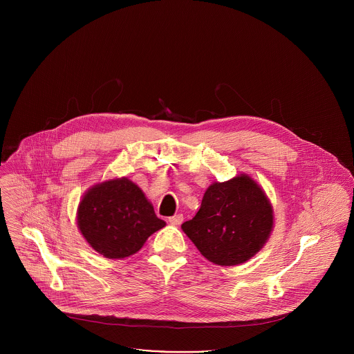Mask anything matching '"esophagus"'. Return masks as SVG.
<instances>
[{"instance_id": "obj_1", "label": "esophagus", "mask_w": 354, "mask_h": 354, "mask_svg": "<svg viewBox=\"0 0 354 354\" xmlns=\"http://www.w3.org/2000/svg\"><path fill=\"white\" fill-rule=\"evenodd\" d=\"M168 221H169V224H172V225H180V224L183 223V216H182V214H175V216L169 217Z\"/></svg>"}]
</instances>
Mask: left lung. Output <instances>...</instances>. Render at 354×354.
Wrapping results in <instances>:
<instances>
[{
  "instance_id": "1",
  "label": "left lung",
  "mask_w": 354,
  "mask_h": 354,
  "mask_svg": "<svg viewBox=\"0 0 354 354\" xmlns=\"http://www.w3.org/2000/svg\"><path fill=\"white\" fill-rule=\"evenodd\" d=\"M273 224V206L262 186L248 174H239L225 182H213L198 212L182 224V230L207 261L235 266L265 246Z\"/></svg>"
}]
</instances>
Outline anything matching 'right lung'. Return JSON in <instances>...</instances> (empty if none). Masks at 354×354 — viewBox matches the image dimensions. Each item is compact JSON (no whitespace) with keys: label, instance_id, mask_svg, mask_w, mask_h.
<instances>
[{"label":"right lung","instance_id":"right-lung-1","mask_svg":"<svg viewBox=\"0 0 354 354\" xmlns=\"http://www.w3.org/2000/svg\"><path fill=\"white\" fill-rule=\"evenodd\" d=\"M77 225L97 254L124 259L137 254L148 236L167 223L156 216L144 192L123 176L99 182L84 193Z\"/></svg>","mask_w":354,"mask_h":354}]
</instances>
